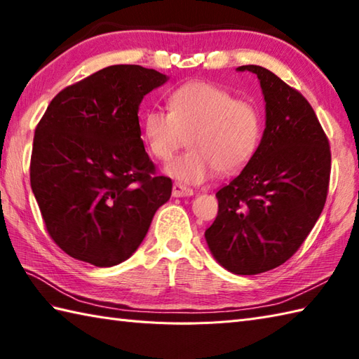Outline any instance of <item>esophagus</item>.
Here are the masks:
<instances>
[{
  "label": "esophagus",
  "instance_id": "esophagus-1",
  "mask_svg": "<svg viewBox=\"0 0 359 359\" xmlns=\"http://www.w3.org/2000/svg\"><path fill=\"white\" fill-rule=\"evenodd\" d=\"M187 196H193V189H189L180 184H174L172 197H187Z\"/></svg>",
  "mask_w": 359,
  "mask_h": 359
}]
</instances>
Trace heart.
Instances as JSON below:
<instances>
[{
	"instance_id": "1",
	"label": "heart",
	"mask_w": 359,
	"mask_h": 359,
	"mask_svg": "<svg viewBox=\"0 0 359 359\" xmlns=\"http://www.w3.org/2000/svg\"><path fill=\"white\" fill-rule=\"evenodd\" d=\"M171 111L152 108L143 117V139L151 154L170 160L189 137V149L165 166L170 177L199 185L216 170L238 172L257 149L261 120L253 104L205 81L174 90Z\"/></svg>"
}]
</instances>
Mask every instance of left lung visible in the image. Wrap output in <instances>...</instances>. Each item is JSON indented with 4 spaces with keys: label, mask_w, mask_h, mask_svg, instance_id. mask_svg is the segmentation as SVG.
<instances>
[{
    "label": "left lung",
    "mask_w": 359,
    "mask_h": 359,
    "mask_svg": "<svg viewBox=\"0 0 359 359\" xmlns=\"http://www.w3.org/2000/svg\"><path fill=\"white\" fill-rule=\"evenodd\" d=\"M257 75L265 129L245 168L216 193L217 217L205 231L225 270L257 274L292 257L321 216L330 180V147L316 114L296 89L262 66Z\"/></svg>",
    "instance_id": "1"
}]
</instances>
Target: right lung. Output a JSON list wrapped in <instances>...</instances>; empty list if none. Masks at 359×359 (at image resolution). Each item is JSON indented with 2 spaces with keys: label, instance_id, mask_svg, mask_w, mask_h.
Returning <instances> with one entry per match:
<instances>
[{
  "label": "right lung",
  "instance_id": "1",
  "mask_svg": "<svg viewBox=\"0 0 359 359\" xmlns=\"http://www.w3.org/2000/svg\"><path fill=\"white\" fill-rule=\"evenodd\" d=\"M170 77L114 65L67 86L35 129L30 187L50 238L95 266L131 257L172 182L156 175L140 139L139 106Z\"/></svg>",
  "mask_w": 359,
  "mask_h": 359
}]
</instances>
